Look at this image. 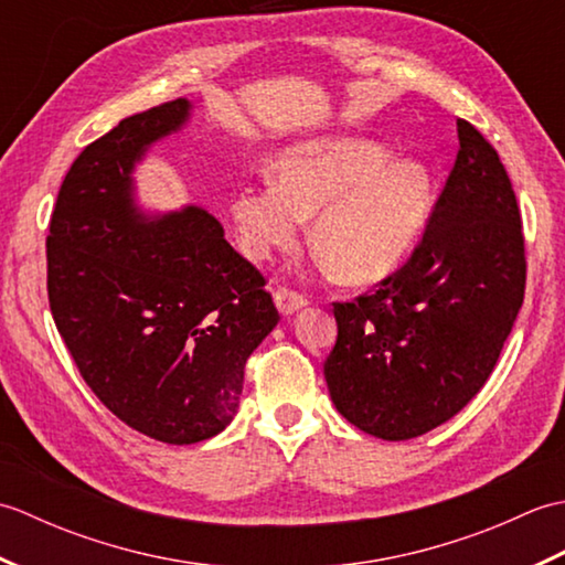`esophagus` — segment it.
<instances>
[{
  "instance_id": "1",
  "label": "esophagus",
  "mask_w": 565,
  "mask_h": 565,
  "mask_svg": "<svg viewBox=\"0 0 565 565\" xmlns=\"http://www.w3.org/2000/svg\"><path fill=\"white\" fill-rule=\"evenodd\" d=\"M274 303H276V308H279L281 316H294V313H298V310H303L308 306V298L291 291V289H276Z\"/></svg>"
}]
</instances>
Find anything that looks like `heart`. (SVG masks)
<instances>
[{
  "label": "heart",
  "instance_id": "1",
  "mask_svg": "<svg viewBox=\"0 0 565 565\" xmlns=\"http://www.w3.org/2000/svg\"><path fill=\"white\" fill-rule=\"evenodd\" d=\"M271 174L235 184L227 213L239 249L269 259L291 249L316 213L313 237L326 264L350 284H374L401 267L423 235L429 170L391 158L366 138H313L281 150Z\"/></svg>",
  "mask_w": 565,
  "mask_h": 565
}]
</instances>
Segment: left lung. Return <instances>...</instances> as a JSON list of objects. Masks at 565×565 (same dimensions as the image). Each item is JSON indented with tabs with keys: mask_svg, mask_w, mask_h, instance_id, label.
<instances>
[{
	"mask_svg": "<svg viewBox=\"0 0 565 565\" xmlns=\"http://www.w3.org/2000/svg\"><path fill=\"white\" fill-rule=\"evenodd\" d=\"M456 130V162L413 257L371 296L334 303L330 398L354 427L388 441L463 411L493 374L524 301L510 177L471 124L459 118Z\"/></svg>",
	"mask_w": 565,
	"mask_h": 565,
	"instance_id": "left-lung-1",
	"label": "left lung"
}]
</instances>
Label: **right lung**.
Wrapping results in <instances>:
<instances>
[{"label":"right lung","mask_w":565,"mask_h":565,"mask_svg":"<svg viewBox=\"0 0 565 565\" xmlns=\"http://www.w3.org/2000/svg\"><path fill=\"white\" fill-rule=\"evenodd\" d=\"M194 104L124 118L72 162L47 235V301L82 379L109 411L167 444L233 423L247 356L276 328L264 276L213 215L146 213L136 164Z\"/></svg>","instance_id":"add662e5"}]
</instances>
